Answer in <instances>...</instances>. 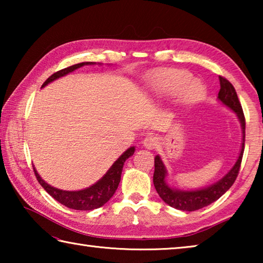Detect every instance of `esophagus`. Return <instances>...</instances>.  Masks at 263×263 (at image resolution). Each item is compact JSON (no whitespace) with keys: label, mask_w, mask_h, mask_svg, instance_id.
<instances>
[{"label":"esophagus","mask_w":263,"mask_h":263,"mask_svg":"<svg viewBox=\"0 0 263 263\" xmlns=\"http://www.w3.org/2000/svg\"><path fill=\"white\" fill-rule=\"evenodd\" d=\"M142 144H144V146L147 149H153V148H155L158 146L159 139H158L157 137H154V136H148V137L145 138L144 141H142Z\"/></svg>","instance_id":"obj_1"}]
</instances>
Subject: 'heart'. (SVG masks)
I'll use <instances>...</instances> for the list:
<instances>
[{
    "label": "heart",
    "mask_w": 263,
    "mask_h": 263,
    "mask_svg": "<svg viewBox=\"0 0 263 263\" xmlns=\"http://www.w3.org/2000/svg\"><path fill=\"white\" fill-rule=\"evenodd\" d=\"M191 79L193 75L183 69H161L151 83V89L153 94L159 97L179 94L182 103L195 104L205 95V87L199 80Z\"/></svg>",
    "instance_id": "heart-1"
}]
</instances>
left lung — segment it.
Segmentation results:
<instances>
[{"label":"left lung","mask_w":263,"mask_h":263,"mask_svg":"<svg viewBox=\"0 0 263 263\" xmlns=\"http://www.w3.org/2000/svg\"><path fill=\"white\" fill-rule=\"evenodd\" d=\"M219 82L220 89L219 92H218V100H219L222 104L232 110L233 112H235L240 122V125H241V149H240V154L237 162L234 163V166L231 168V171L228 174L224 177H221V179L216 182V183L197 190H180L171 188V186L166 183L167 169L164 167L161 158L157 155V157L154 158L153 175V183L155 186V190H157V193L159 194L160 197L162 198V201L164 203H167L169 206L177 209V210L196 211L204 206L210 205L211 203L217 201L218 198H220L221 196L232 186L239 174V169L240 164H241L245 147V126H246V122H245V116L241 104H240L237 91H235L232 83L222 77H219Z\"/></svg>","instance_id":"8db88e82"}]
</instances>
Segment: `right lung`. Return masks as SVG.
<instances>
[{"mask_svg": "<svg viewBox=\"0 0 263 263\" xmlns=\"http://www.w3.org/2000/svg\"><path fill=\"white\" fill-rule=\"evenodd\" d=\"M96 62H80V64L69 66L67 68H64L52 74L45 82L43 83V87L47 86L48 83L54 81V80L65 77V75L69 74L73 70L82 67L84 65H95ZM135 147L127 148L121 157H119L114 162L112 166L109 168V171L105 173L104 176L96 182L95 184L89 186V188L78 190V191H67V190H60L54 186L50 185L44 181L33 167L35 177L41 185L45 189L48 194H50L53 198L61 203L62 205L67 206L69 209H74V210H82V211H89L94 210V209L101 208L102 205L109 201L112 197L116 190L118 188L119 182H121V175L123 171L124 162L133 155L135 153Z\"/></svg>", "mask_w": 263, "mask_h": 263, "instance_id": "add662e5", "label": "right lung"}]
</instances>
